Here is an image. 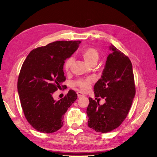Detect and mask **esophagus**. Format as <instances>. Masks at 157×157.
I'll list each match as a JSON object with an SVG mask.
<instances>
[{
  "label": "esophagus",
  "instance_id": "obj_1",
  "mask_svg": "<svg viewBox=\"0 0 157 157\" xmlns=\"http://www.w3.org/2000/svg\"><path fill=\"white\" fill-rule=\"evenodd\" d=\"M77 94L78 98H80V97H82V96H84V94L82 92H77Z\"/></svg>",
  "mask_w": 157,
  "mask_h": 157
}]
</instances>
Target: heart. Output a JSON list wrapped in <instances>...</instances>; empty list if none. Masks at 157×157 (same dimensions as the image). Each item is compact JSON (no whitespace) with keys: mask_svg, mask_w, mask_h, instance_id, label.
Wrapping results in <instances>:
<instances>
[{"mask_svg":"<svg viewBox=\"0 0 157 157\" xmlns=\"http://www.w3.org/2000/svg\"><path fill=\"white\" fill-rule=\"evenodd\" d=\"M82 57L84 61L89 64L91 65L95 62H97L99 59V53L98 50L93 47H87L83 48L80 52ZM74 63V58L70 57L65 61L64 64V68L66 72H69L70 69L72 67ZM93 81L92 78H87L84 79H80L76 82V86H78L80 90L83 92H87L90 88V85Z\"/></svg>","mask_w":157,"mask_h":157,"instance_id":"1","label":"heart"}]
</instances>
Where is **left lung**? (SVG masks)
I'll use <instances>...</instances> for the list:
<instances>
[{
  "mask_svg": "<svg viewBox=\"0 0 157 157\" xmlns=\"http://www.w3.org/2000/svg\"><path fill=\"white\" fill-rule=\"evenodd\" d=\"M101 78L94 85L95 97L105 99L103 105L89 98L88 126L97 132L107 133L119 126L129 112L136 94L131 61L113 44Z\"/></svg>",
  "mask_w": 157,
  "mask_h": 157,
  "instance_id": "8db88e82",
  "label": "left lung"
}]
</instances>
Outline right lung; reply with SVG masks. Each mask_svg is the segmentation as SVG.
Segmentation results:
<instances>
[{
    "label": "right lung",
    "instance_id": "add662e5",
    "mask_svg": "<svg viewBox=\"0 0 157 157\" xmlns=\"http://www.w3.org/2000/svg\"><path fill=\"white\" fill-rule=\"evenodd\" d=\"M80 40L56 41L33 50L23 62L17 80L21 105L28 122L37 131L53 133L63 124V115L77 99L70 90L56 101L53 94L62 85L65 60L78 48Z\"/></svg>",
    "mask_w": 157,
    "mask_h": 157
}]
</instances>
